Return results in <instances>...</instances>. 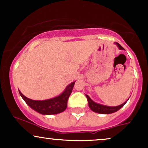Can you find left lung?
<instances>
[{"label":"left lung","instance_id":"8db88e82","mask_svg":"<svg viewBox=\"0 0 148 148\" xmlns=\"http://www.w3.org/2000/svg\"><path fill=\"white\" fill-rule=\"evenodd\" d=\"M115 44L118 45V47H119V49H124L123 47H122L120 44H118V42H115ZM86 97H87L89 107L90 108L92 111L96 112V113H101V114H109V113H114V112L118 111L120 108H121L127 102L126 101L125 103H123V104L120 105V106H114V107L106 106H103V105L99 104V103L94 102V101H93L89 97V96L87 95H86Z\"/></svg>","mask_w":148,"mask_h":148}]
</instances>
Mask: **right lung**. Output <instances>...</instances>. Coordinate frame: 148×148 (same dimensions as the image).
Masks as SVG:
<instances>
[{"instance_id":"obj_1","label":"right lung","mask_w":148,"mask_h":148,"mask_svg":"<svg viewBox=\"0 0 148 148\" xmlns=\"http://www.w3.org/2000/svg\"><path fill=\"white\" fill-rule=\"evenodd\" d=\"M74 84L75 82L69 84L63 92L56 97L47 100H42V101H35V100L30 99L23 95L20 91L18 92L25 103L30 108L38 113L43 115L58 114L64 111L67 108V101L72 93Z\"/></svg>"}]
</instances>
